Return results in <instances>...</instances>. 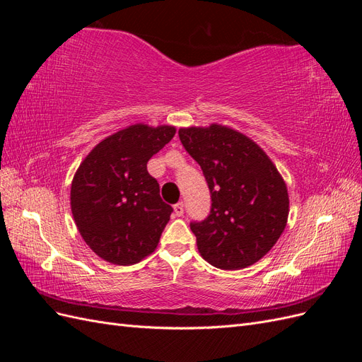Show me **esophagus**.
I'll use <instances>...</instances> for the list:
<instances>
[{
  "label": "esophagus",
  "mask_w": 362,
  "mask_h": 362,
  "mask_svg": "<svg viewBox=\"0 0 362 362\" xmlns=\"http://www.w3.org/2000/svg\"><path fill=\"white\" fill-rule=\"evenodd\" d=\"M173 214L177 217H181L184 214V204L182 202H178L173 205Z\"/></svg>",
  "instance_id": "obj_1"
}]
</instances>
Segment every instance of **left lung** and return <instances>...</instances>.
Segmentation results:
<instances>
[{"mask_svg":"<svg viewBox=\"0 0 362 362\" xmlns=\"http://www.w3.org/2000/svg\"><path fill=\"white\" fill-rule=\"evenodd\" d=\"M178 136L211 194L210 214L190 222L199 254L222 270L252 266L287 225L286 182L266 152L235 129L213 124L181 128Z\"/></svg>","mask_w":362,"mask_h":362,"instance_id":"1","label":"left lung"}]
</instances>
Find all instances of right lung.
<instances>
[{"instance_id":"add662e5","label":"right lung","mask_w":362,"mask_h":362,"mask_svg":"<svg viewBox=\"0 0 362 362\" xmlns=\"http://www.w3.org/2000/svg\"><path fill=\"white\" fill-rule=\"evenodd\" d=\"M173 136L169 125H131L98 144L75 173L71 208L76 228L112 264H136L158 245L173 208L160 198L146 164Z\"/></svg>"}]
</instances>
